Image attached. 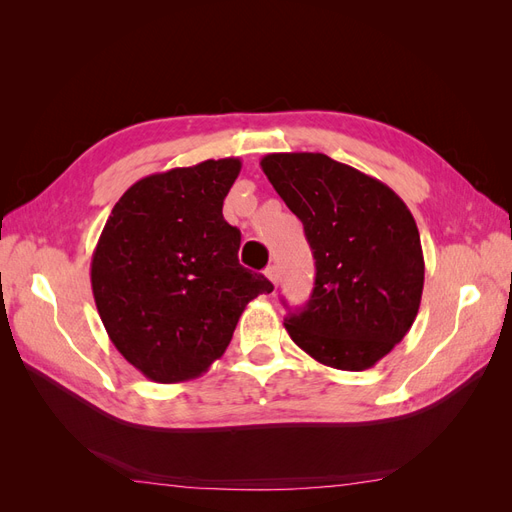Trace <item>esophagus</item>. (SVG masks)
Returning <instances> with one entry per match:
<instances>
[{"label":"esophagus","mask_w":512,"mask_h":512,"mask_svg":"<svg viewBox=\"0 0 512 512\" xmlns=\"http://www.w3.org/2000/svg\"><path fill=\"white\" fill-rule=\"evenodd\" d=\"M265 275L277 286V280H280V275H277V267H275V265H269V267L265 269Z\"/></svg>","instance_id":"esophagus-1"}]
</instances>
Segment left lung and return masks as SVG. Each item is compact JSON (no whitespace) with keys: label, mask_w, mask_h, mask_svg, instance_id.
I'll return each mask as SVG.
<instances>
[{"label":"left lung","mask_w":512,"mask_h":512,"mask_svg":"<svg viewBox=\"0 0 512 512\" xmlns=\"http://www.w3.org/2000/svg\"><path fill=\"white\" fill-rule=\"evenodd\" d=\"M262 170L303 222L314 292L284 327L318 363L363 371L406 337L421 305V237L389 185L324 153H269Z\"/></svg>","instance_id":"left-lung-1"}]
</instances>
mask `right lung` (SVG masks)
I'll use <instances>...</instances> for the list:
<instances>
[{
	"label": "right lung",
	"mask_w": 512,
	"mask_h": 512,
	"mask_svg": "<svg viewBox=\"0 0 512 512\" xmlns=\"http://www.w3.org/2000/svg\"><path fill=\"white\" fill-rule=\"evenodd\" d=\"M241 160H205L149 175L126 190L91 258L104 329L153 382L198 378L228 348L245 305L273 284L239 265L241 232L224 198Z\"/></svg>",
	"instance_id": "obj_1"
}]
</instances>
